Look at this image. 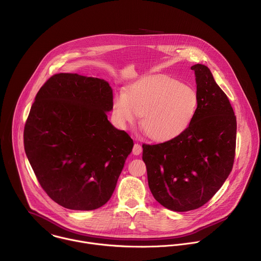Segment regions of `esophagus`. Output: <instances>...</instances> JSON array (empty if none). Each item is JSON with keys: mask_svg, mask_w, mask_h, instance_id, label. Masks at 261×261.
Returning <instances> with one entry per match:
<instances>
[{"mask_svg": "<svg viewBox=\"0 0 261 261\" xmlns=\"http://www.w3.org/2000/svg\"><path fill=\"white\" fill-rule=\"evenodd\" d=\"M141 151H142V147H141V145H140V144H138V143H135V144H134V146H133V149H132L133 154L138 155V154H140V153H141Z\"/></svg>", "mask_w": 261, "mask_h": 261, "instance_id": "obj_1", "label": "esophagus"}]
</instances>
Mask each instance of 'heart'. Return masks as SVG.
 Segmentation results:
<instances>
[{"instance_id": "1", "label": "heart", "mask_w": 261, "mask_h": 261, "mask_svg": "<svg viewBox=\"0 0 261 261\" xmlns=\"http://www.w3.org/2000/svg\"><path fill=\"white\" fill-rule=\"evenodd\" d=\"M198 107L194 88L164 75L140 80L114 99V114L122 126L134 124L138 115L142 116V130L158 141L182 133L193 122Z\"/></svg>"}]
</instances>
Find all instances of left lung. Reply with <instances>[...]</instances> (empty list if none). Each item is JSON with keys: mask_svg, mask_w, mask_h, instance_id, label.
Wrapping results in <instances>:
<instances>
[{"mask_svg": "<svg viewBox=\"0 0 261 261\" xmlns=\"http://www.w3.org/2000/svg\"><path fill=\"white\" fill-rule=\"evenodd\" d=\"M191 69L199 98L193 122L174 138L142 145L153 198L177 212L198 209L218 192L236 153L237 120L226 94L206 65L195 64Z\"/></svg>", "mask_w": 261, "mask_h": 261, "instance_id": "8db88e82", "label": "left lung"}]
</instances>
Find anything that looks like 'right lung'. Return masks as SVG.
Returning a JSON list of instances; mask_svg holds the SVG:
<instances>
[{"label":"right lung","instance_id":"right-lung-1","mask_svg":"<svg viewBox=\"0 0 261 261\" xmlns=\"http://www.w3.org/2000/svg\"><path fill=\"white\" fill-rule=\"evenodd\" d=\"M113 90L98 77L56 73L41 87L23 131L27 156L46 194L71 210L112 197L133 140L108 120Z\"/></svg>","mask_w":261,"mask_h":261}]
</instances>
